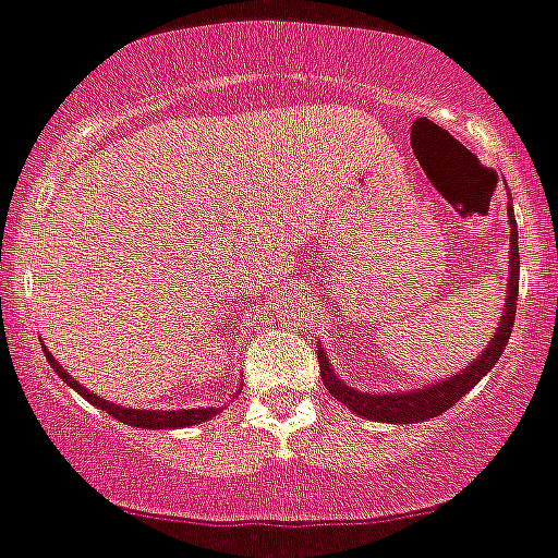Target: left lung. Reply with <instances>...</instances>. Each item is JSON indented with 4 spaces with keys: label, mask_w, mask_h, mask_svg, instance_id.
<instances>
[{
    "label": "left lung",
    "mask_w": 558,
    "mask_h": 558,
    "mask_svg": "<svg viewBox=\"0 0 558 558\" xmlns=\"http://www.w3.org/2000/svg\"><path fill=\"white\" fill-rule=\"evenodd\" d=\"M511 216V260H508V298H506V312H502L500 328L494 333V339L488 342L486 351L481 353V360L472 362L469 367L452 376V379H444L438 385H429L424 390H415V393H360V390H353L348 387L345 381L339 379L333 367L328 365L326 353L319 351V373H323V385L328 387V393L333 396L337 401L353 410L362 418L371 421H385V424H418V421L435 418V415L447 413L449 407L458 404L463 396L472 390L477 381L497 365V360L502 356V348H506L508 337H511L513 328V317H517V294H520V246H517V221Z\"/></svg>",
    "instance_id": "1"
}]
</instances>
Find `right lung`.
<instances>
[{"mask_svg":"<svg viewBox=\"0 0 558 558\" xmlns=\"http://www.w3.org/2000/svg\"><path fill=\"white\" fill-rule=\"evenodd\" d=\"M47 353V362L52 365V371L61 376V379L66 381L70 387H75L77 393L84 396L89 404H95L98 410H106L109 415H114L118 421H123V424L129 426H143V429H179V426H193V424H202V421L213 418V415L219 413L216 407H202V410H171V413H165V410H129V407H118V404H111V401L100 399V396L89 393L86 387L77 385L75 379H72L70 373L64 371V367L58 365L56 360L50 356V351L45 348Z\"/></svg>","mask_w":558,"mask_h":558,"instance_id":"right-lung-1","label":"right lung"}]
</instances>
